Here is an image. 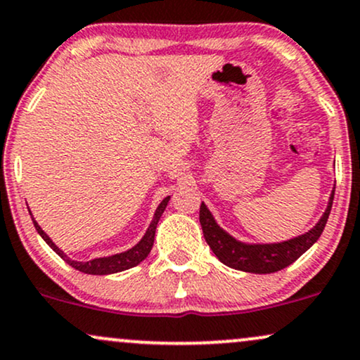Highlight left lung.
<instances>
[{"mask_svg":"<svg viewBox=\"0 0 360 360\" xmlns=\"http://www.w3.org/2000/svg\"><path fill=\"white\" fill-rule=\"evenodd\" d=\"M335 192V190H333ZM333 204V193L330 195L327 210L323 217L316 224L311 231L300 238L290 239L286 243L280 244H243L234 238H231L227 232H224L221 227L214 221L212 214L209 212L204 202L200 205V226L204 231V238L209 244L214 255L219 257V261L229 268L240 269V271L256 273V274H268L276 273L285 269L286 266L298 259L307 249H310L316 243V239L322 236L327 224L328 215H330Z\"/></svg>","mask_w":360,"mask_h":360,"instance_id":"left-lung-1","label":"left lung"}]
</instances>
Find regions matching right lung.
Here are the masks:
<instances>
[{
    "mask_svg": "<svg viewBox=\"0 0 360 360\" xmlns=\"http://www.w3.org/2000/svg\"><path fill=\"white\" fill-rule=\"evenodd\" d=\"M168 200H170V197L163 198V202L158 205V209H156L155 217H153V221H151L150 227H148L145 238L139 240V243L133 249H129V251H126V252H121V255H114L109 257H99V259L87 261V263H77V261H70L69 257H65V255H63L60 249H58L52 243V239H50L49 236L41 231V227L38 226L35 221H33V217H32V221H33V226H35V229L38 231V234L44 238L45 243L49 244V246L52 248L58 256L63 257V259H65L67 263L72 266V268L79 269V271H82L86 274H112V273H120V271H124V269L133 268V266L139 264L148 255H150L151 248H153V243H155L156 224H158L160 217H162V214H163L165 207H167V204H168Z\"/></svg>",
    "mask_w": 360,
    "mask_h": 360,
    "instance_id": "add662e5",
    "label": "right lung"
}]
</instances>
